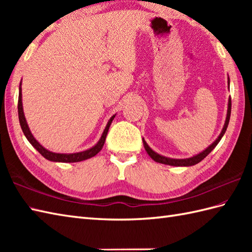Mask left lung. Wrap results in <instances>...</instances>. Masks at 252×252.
I'll list each match as a JSON object with an SVG mask.
<instances>
[{"mask_svg":"<svg viewBox=\"0 0 252 252\" xmlns=\"http://www.w3.org/2000/svg\"><path fill=\"white\" fill-rule=\"evenodd\" d=\"M228 84H229V79H228ZM231 109H232V100H231V98H229L228 99V108H227L226 120H225V123H224V126H223V130L221 132V134L219 135V137L217 138L216 142H213L211 145L206 149V151H203L202 153L196 155V156H194V157L187 158V159H171V158L160 156V155H158L157 153H155L153 149L147 145L146 142L144 141V138H143L144 147H145L146 152H147L149 156H151V158L153 160H155L156 162L163 163V164H169V165H176V167H189V165H194L198 162H200L203 158H206L208 155L212 152V149L218 145V143L221 141L222 136L224 135V133H225V131L227 129V126H228V122H229V117H231Z\"/></svg>","mask_w":252,"mask_h":252,"instance_id":"8db88e82","label":"left lung"}]
</instances>
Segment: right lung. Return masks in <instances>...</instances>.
I'll return each mask as SVG.
<instances>
[{
  "label": "right lung",
  "instance_id": "add662e5",
  "mask_svg": "<svg viewBox=\"0 0 252 252\" xmlns=\"http://www.w3.org/2000/svg\"><path fill=\"white\" fill-rule=\"evenodd\" d=\"M18 118H19V123L21 126V130H23L25 136L27 137V140L30 142V144L33 146L37 152H39L42 156L44 158H46L47 160H51V161H55V162H79L82 161V160H87L89 158L94 157L96 154H98L100 152V149L103 148L104 143L106 140L107 133H108L109 126L111 125L112 120H114L115 116H112L107 126L105 127V130L103 132V135H101L100 140L98 141V143L96 144L95 146H93L92 148L88 149V151L84 152H80V153H74V154H56V153H52L50 151H47L43 146L40 145V143L37 142L35 138L33 137V135L31 134V132L29 130V126L27 125L26 118L24 115V110H23V101H21V88H19V96H18Z\"/></svg>",
  "mask_w": 252,
  "mask_h": 252
}]
</instances>
